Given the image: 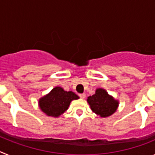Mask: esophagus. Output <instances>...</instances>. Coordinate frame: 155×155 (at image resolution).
<instances>
[{"label": "esophagus", "mask_w": 155, "mask_h": 155, "mask_svg": "<svg viewBox=\"0 0 155 155\" xmlns=\"http://www.w3.org/2000/svg\"><path fill=\"white\" fill-rule=\"evenodd\" d=\"M79 96H80L81 98H82V99H83V98H85L86 94H84V93H82V94H79Z\"/></svg>", "instance_id": "obj_1"}]
</instances>
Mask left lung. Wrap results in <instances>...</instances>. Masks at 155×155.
Listing matches in <instances>:
<instances>
[{
	"label": "left lung",
	"mask_w": 155,
	"mask_h": 155,
	"mask_svg": "<svg viewBox=\"0 0 155 155\" xmlns=\"http://www.w3.org/2000/svg\"><path fill=\"white\" fill-rule=\"evenodd\" d=\"M87 102L91 110L101 117L113 115L119 106V102L108 94L103 88H98L93 95L87 97Z\"/></svg>",
	"instance_id": "8db88e82"
}]
</instances>
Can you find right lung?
I'll return each mask as SVG.
<instances>
[{
	"mask_svg": "<svg viewBox=\"0 0 155 155\" xmlns=\"http://www.w3.org/2000/svg\"><path fill=\"white\" fill-rule=\"evenodd\" d=\"M78 98L73 91H64L62 87H55L49 94L39 100V105L41 110L48 116L59 117L68 109L72 100Z\"/></svg>",
	"mask_w": 155,
	"mask_h": 155,
	"instance_id": "add662e5",
	"label": "right lung"
}]
</instances>
